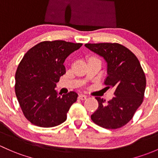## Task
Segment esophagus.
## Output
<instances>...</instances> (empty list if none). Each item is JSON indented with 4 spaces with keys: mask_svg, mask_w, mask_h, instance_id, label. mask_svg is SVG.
Here are the masks:
<instances>
[{
    "mask_svg": "<svg viewBox=\"0 0 158 158\" xmlns=\"http://www.w3.org/2000/svg\"><path fill=\"white\" fill-rule=\"evenodd\" d=\"M78 98L81 100H86V98H87V96L84 95V94H81V95L78 96Z\"/></svg>",
    "mask_w": 158,
    "mask_h": 158,
    "instance_id": "34e87169",
    "label": "esophagus"
}]
</instances>
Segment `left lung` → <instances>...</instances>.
Instances as JSON below:
<instances>
[{"label": "left lung", "mask_w": 158, "mask_h": 158, "mask_svg": "<svg viewBox=\"0 0 158 158\" xmlns=\"http://www.w3.org/2000/svg\"><path fill=\"white\" fill-rule=\"evenodd\" d=\"M85 46L103 56L107 62L106 87H115V97L106 103L100 97L97 110L91 115L95 124L107 129L126 125L142 103L146 77L135 55L118 43H87Z\"/></svg>", "instance_id": "8db88e82"}]
</instances>
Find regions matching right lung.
<instances>
[{
	"mask_svg": "<svg viewBox=\"0 0 158 158\" xmlns=\"http://www.w3.org/2000/svg\"><path fill=\"white\" fill-rule=\"evenodd\" d=\"M82 45L63 40L43 41L24 55L15 74V93L24 116L32 124L50 128L66 120L78 95L71 91L58 96L55 87L66 73L67 57Z\"/></svg>",
	"mask_w": 158,
	"mask_h": 158,
	"instance_id": "obj_1",
	"label": "right lung"
}]
</instances>
